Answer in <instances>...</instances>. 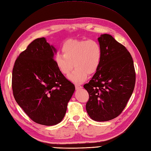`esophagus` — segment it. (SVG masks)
Segmentation results:
<instances>
[{
	"label": "esophagus",
	"instance_id": "esophagus-1",
	"mask_svg": "<svg viewBox=\"0 0 151 151\" xmlns=\"http://www.w3.org/2000/svg\"><path fill=\"white\" fill-rule=\"evenodd\" d=\"M75 87L76 89H79V88H82V86H81L79 84H77V83H76L75 84Z\"/></svg>",
	"mask_w": 151,
	"mask_h": 151
}]
</instances>
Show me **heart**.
<instances>
[{
  "instance_id": "heart-1",
  "label": "heart",
  "mask_w": 151,
  "mask_h": 151,
  "mask_svg": "<svg viewBox=\"0 0 151 151\" xmlns=\"http://www.w3.org/2000/svg\"><path fill=\"white\" fill-rule=\"evenodd\" d=\"M61 50L63 55L58 54L55 58L56 66L60 72L67 75L74 65V70L68 77L73 83L85 81L88 74L96 72L101 63L102 48L96 40L69 39Z\"/></svg>"
}]
</instances>
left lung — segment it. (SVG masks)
<instances>
[{
    "label": "left lung",
    "mask_w": 151,
    "mask_h": 151,
    "mask_svg": "<svg viewBox=\"0 0 151 151\" xmlns=\"http://www.w3.org/2000/svg\"><path fill=\"white\" fill-rule=\"evenodd\" d=\"M102 48L101 63L91 80L83 87L88 93L86 110L96 122L118 117L132 96L136 72L127 49L109 34L98 38Z\"/></svg>",
    "instance_id": "1"
}]
</instances>
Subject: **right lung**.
Listing matches in <instances>:
<instances>
[{
    "label": "right lung",
    "mask_w": 151,
    "mask_h": 151,
    "mask_svg": "<svg viewBox=\"0 0 151 151\" xmlns=\"http://www.w3.org/2000/svg\"><path fill=\"white\" fill-rule=\"evenodd\" d=\"M55 52L45 38L36 39L20 53L12 72L15 101L32 121L46 126L62 121L75 90L57 67Z\"/></svg>",
    "instance_id": "1"
}]
</instances>
